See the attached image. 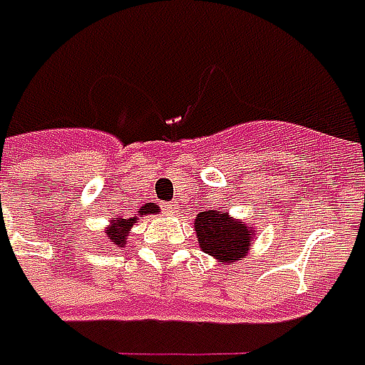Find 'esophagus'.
I'll return each mask as SVG.
<instances>
[{
    "instance_id": "34e87169",
    "label": "esophagus",
    "mask_w": 365,
    "mask_h": 365,
    "mask_svg": "<svg viewBox=\"0 0 365 365\" xmlns=\"http://www.w3.org/2000/svg\"><path fill=\"white\" fill-rule=\"evenodd\" d=\"M160 207L164 209V211H168V213H174V211H175V203H170V201H164V203H162Z\"/></svg>"
}]
</instances>
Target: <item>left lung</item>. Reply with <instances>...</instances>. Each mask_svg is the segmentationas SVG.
I'll use <instances>...</instances> for the list:
<instances>
[{"mask_svg":"<svg viewBox=\"0 0 365 365\" xmlns=\"http://www.w3.org/2000/svg\"><path fill=\"white\" fill-rule=\"evenodd\" d=\"M195 233L201 251L223 262L241 261L249 251L251 227L233 221L227 213L201 211L195 217Z\"/></svg>","mask_w":365,"mask_h":365,"instance_id":"left-lung-1","label":"left lung"}]
</instances>
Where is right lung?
Segmentation results:
<instances>
[{
  "instance_id": "right-lung-1",
  "label": "right lung",
  "mask_w": 365,
  "mask_h": 365,
  "mask_svg": "<svg viewBox=\"0 0 365 365\" xmlns=\"http://www.w3.org/2000/svg\"><path fill=\"white\" fill-rule=\"evenodd\" d=\"M140 211L146 215V213H158L160 209L156 205H144ZM134 221L136 219H114L110 227H108V231H106L108 243L116 245V247H124V243H126V233H128L130 227L134 225Z\"/></svg>"
}]
</instances>
